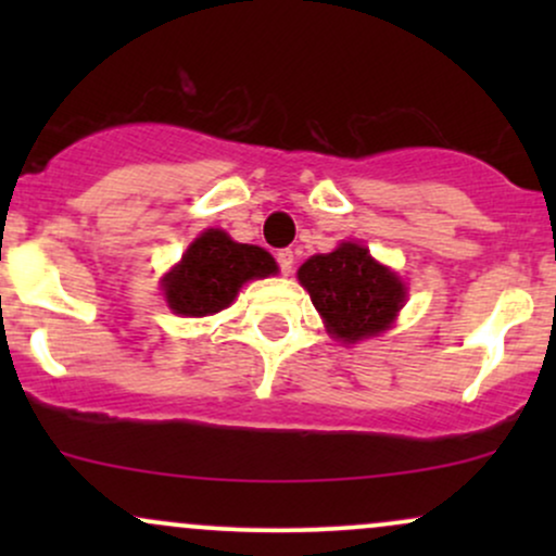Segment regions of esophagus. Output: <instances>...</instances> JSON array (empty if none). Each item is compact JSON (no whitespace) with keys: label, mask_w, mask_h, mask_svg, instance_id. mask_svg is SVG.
<instances>
[{"label":"esophagus","mask_w":556,"mask_h":556,"mask_svg":"<svg viewBox=\"0 0 556 556\" xmlns=\"http://www.w3.org/2000/svg\"><path fill=\"white\" fill-rule=\"evenodd\" d=\"M277 264L282 274H290L292 264H295V253H292L290 248H282V251H277Z\"/></svg>","instance_id":"obj_1"}]
</instances>
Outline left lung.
<instances>
[{
	"mask_svg": "<svg viewBox=\"0 0 556 556\" xmlns=\"http://www.w3.org/2000/svg\"><path fill=\"white\" fill-rule=\"evenodd\" d=\"M327 331L342 342H358L392 327L405 305L407 287L358 242H340L331 253L311 256L298 269Z\"/></svg>",
	"mask_w": 556,
	"mask_h": 556,
	"instance_id": "8db88e82",
	"label": "left lung"
}]
</instances>
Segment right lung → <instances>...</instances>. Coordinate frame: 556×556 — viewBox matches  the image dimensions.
<instances>
[{"mask_svg": "<svg viewBox=\"0 0 556 556\" xmlns=\"http://www.w3.org/2000/svg\"><path fill=\"white\" fill-rule=\"evenodd\" d=\"M277 274L264 248L235 242L222 229H206L190 242L182 261L164 274L162 290L167 305L180 316H212L232 303L248 279Z\"/></svg>", "mask_w": 556, "mask_h": 556, "instance_id": "obj_1", "label": "right lung"}]
</instances>
